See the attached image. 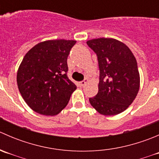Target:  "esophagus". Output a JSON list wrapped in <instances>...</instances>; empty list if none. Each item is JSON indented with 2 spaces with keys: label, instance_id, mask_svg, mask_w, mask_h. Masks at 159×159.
<instances>
[{
  "label": "esophagus",
  "instance_id": "obj_1",
  "mask_svg": "<svg viewBox=\"0 0 159 159\" xmlns=\"http://www.w3.org/2000/svg\"><path fill=\"white\" fill-rule=\"evenodd\" d=\"M88 81H89V80H88L87 78H85V79H84V81H80V82H79V85L81 86V87H83V86H84V85H85V84H87V83H88Z\"/></svg>",
  "mask_w": 159,
  "mask_h": 159
}]
</instances>
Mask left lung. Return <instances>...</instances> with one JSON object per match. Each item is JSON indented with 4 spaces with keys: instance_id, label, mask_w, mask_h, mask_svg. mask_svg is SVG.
Returning a JSON list of instances; mask_svg holds the SVG:
<instances>
[{
    "instance_id": "1",
    "label": "left lung",
    "mask_w": 159,
    "mask_h": 159,
    "mask_svg": "<svg viewBox=\"0 0 159 159\" xmlns=\"http://www.w3.org/2000/svg\"><path fill=\"white\" fill-rule=\"evenodd\" d=\"M98 57V92L90 98L91 106L104 115H115L127 109L137 96L140 76L134 54L124 43L113 38L87 41Z\"/></svg>"
}]
</instances>
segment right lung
Instances as JSON below:
<instances>
[{
    "label": "right lung",
    "mask_w": 159,
    "mask_h": 159,
    "mask_svg": "<svg viewBox=\"0 0 159 159\" xmlns=\"http://www.w3.org/2000/svg\"><path fill=\"white\" fill-rule=\"evenodd\" d=\"M75 43L62 39L43 41L24 57L17 70V86L24 100L37 113L57 115L76 90L67 75V59Z\"/></svg>",
    "instance_id": "add662e5"
}]
</instances>
